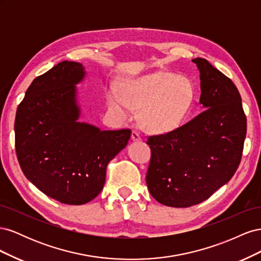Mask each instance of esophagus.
Returning <instances> with one entry per match:
<instances>
[{
  "label": "esophagus",
  "mask_w": 261,
  "mask_h": 261,
  "mask_svg": "<svg viewBox=\"0 0 261 261\" xmlns=\"http://www.w3.org/2000/svg\"><path fill=\"white\" fill-rule=\"evenodd\" d=\"M132 139H133L134 141H139V140H141V136L139 135V133H138L137 130H133V132H132Z\"/></svg>",
  "instance_id": "1"
}]
</instances>
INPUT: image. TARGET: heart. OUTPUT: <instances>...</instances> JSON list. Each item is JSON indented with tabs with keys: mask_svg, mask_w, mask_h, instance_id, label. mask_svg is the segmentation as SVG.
Wrapping results in <instances>:
<instances>
[{
	"mask_svg": "<svg viewBox=\"0 0 261 261\" xmlns=\"http://www.w3.org/2000/svg\"><path fill=\"white\" fill-rule=\"evenodd\" d=\"M121 91L110 90L109 108L122 117H127L132 108L139 109L140 125L154 134L179 127L196 94L191 78L163 70L126 81L121 85Z\"/></svg>",
	"mask_w": 261,
	"mask_h": 261,
	"instance_id": "1",
	"label": "heart"
}]
</instances>
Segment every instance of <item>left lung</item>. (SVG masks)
I'll return each mask as SVG.
<instances>
[{
  "label": "left lung",
  "mask_w": 261,
  "mask_h": 261,
  "mask_svg": "<svg viewBox=\"0 0 261 261\" xmlns=\"http://www.w3.org/2000/svg\"><path fill=\"white\" fill-rule=\"evenodd\" d=\"M200 73L204 111L163 135L150 136L151 160L146 183L164 206L187 208L200 203L226 184L238 170L246 137L241 94L230 78L201 58L194 59Z\"/></svg>",
  "instance_id": "obj_1"
}]
</instances>
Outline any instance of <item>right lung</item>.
Wrapping results in <instances>:
<instances>
[{"instance_id": "obj_1", "label": "right lung", "mask_w": 261, "mask_h": 261, "mask_svg": "<svg viewBox=\"0 0 261 261\" xmlns=\"http://www.w3.org/2000/svg\"><path fill=\"white\" fill-rule=\"evenodd\" d=\"M85 76L81 63H59L35 78L15 118V148L22 173L39 191L66 204L96 198L108 163L132 135L130 129L101 130L80 122L76 85Z\"/></svg>"}]
</instances>
